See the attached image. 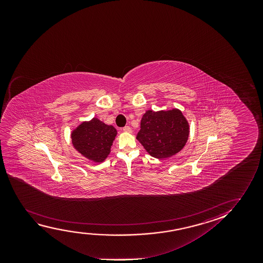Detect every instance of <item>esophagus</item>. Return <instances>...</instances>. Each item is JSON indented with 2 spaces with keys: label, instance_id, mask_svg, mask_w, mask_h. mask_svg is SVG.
Returning <instances> with one entry per match:
<instances>
[{
  "label": "esophagus",
  "instance_id": "34e87169",
  "mask_svg": "<svg viewBox=\"0 0 263 263\" xmlns=\"http://www.w3.org/2000/svg\"><path fill=\"white\" fill-rule=\"evenodd\" d=\"M123 131H124V132H128V133H131V132H132V129L130 128L129 126H125V127H123Z\"/></svg>",
  "mask_w": 263,
  "mask_h": 263
}]
</instances>
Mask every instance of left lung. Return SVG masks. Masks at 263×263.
Instances as JSON below:
<instances>
[{"label":"left lung","instance_id":"8db88e82","mask_svg":"<svg viewBox=\"0 0 263 263\" xmlns=\"http://www.w3.org/2000/svg\"><path fill=\"white\" fill-rule=\"evenodd\" d=\"M141 129L137 139L148 154L157 159L176 155L187 143L190 126L182 112L147 110L141 119Z\"/></svg>","mask_w":263,"mask_h":263}]
</instances>
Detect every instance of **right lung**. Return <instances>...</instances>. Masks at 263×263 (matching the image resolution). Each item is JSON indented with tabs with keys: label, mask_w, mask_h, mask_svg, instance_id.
Here are the masks:
<instances>
[{
	"label": "right lung",
	"mask_w": 263,
	"mask_h": 263,
	"mask_svg": "<svg viewBox=\"0 0 263 263\" xmlns=\"http://www.w3.org/2000/svg\"><path fill=\"white\" fill-rule=\"evenodd\" d=\"M117 130L97 118L83 121L71 134L73 147L81 155L94 162H104L110 153Z\"/></svg>",
	"instance_id": "1"
}]
</instances>
